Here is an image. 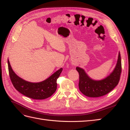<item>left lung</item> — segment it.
<instances>
[{"instance_id":"8db88e82","label":"left lung","mask_w":130,"mask_h":130,"mask_svg":"<svg viewBox=\"0 0 130 130\" xmlns=\"http://www.w3.org/2000/svg\"><path fill=\"white\" fill-rule=\"evenodd\" d=\"M76 69L79 74L80 91L84 95L90 98H98L105 95L112 91L120 81L122 71L120 53H119L115 68L110 75L103 80H92L86 74L84 69L79 67H76Z\"/></svg>"}]
</instances>
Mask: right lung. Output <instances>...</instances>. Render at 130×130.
Instances as JSON below:
<instances>
[{"label":"right lung","mask_w":130,"mask_h":130,"mask_svg":"<svg viewBox=\"0 0 130 130\" xmlns=\"http://www.w3.org/2000/svg\"><path fill=\"white\" fill-rule=\"evenodd\" d=\"M8 70L12 84L17 91L27 97L35 100H43L50 97L57 88L56 80L62 68L56 71L49 78L40 83H30L22 79L13 71L8 60Z\"/></svg>","instance_id":"obj_1"}]
</instances>
